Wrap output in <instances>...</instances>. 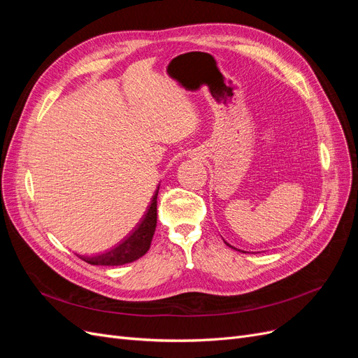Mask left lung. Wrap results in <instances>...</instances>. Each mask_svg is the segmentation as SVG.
Wrapping results in <instances>:
<instances>
[{"label":"left lung","mask_w":358,"mask_h":358,"mask_svg":"<svg viewBox=\"0 0 358 358\" xmlns=\"http://www.w3.org/2000/svg\"><path fill=\"white\" fill-rule=\"evenodd\" d=\"M224 242H225V241H224ZM225 245H227V246H231L230 243H227V242H225ZM231 248H233V246H231Z\"/></svg>","instance_id":"left-lung-1"}]
</instances>
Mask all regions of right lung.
I'll return each mask as SVG.
<instances>
[{
  "label": "right lung",
  "mask_w": 358,
  "mask_h": 358,
  "mask_svg": "<svg viewBox=\"0 0 358 358\" xmlns=\"http://www.w3.org/2000/svg\"><path fill=\"white\" fill-rule=\"evenodd\" d=\"M157 187L152 200H150L146 213L142 216V220L136 225V229L129 233L122 242H119L113 246L110 251L96 255H79L83 262L92 266H122L127 263H133L140 257H143L150 248V242L155 233L157 227V197H158Z\"/></svg>",
  "instance_id": "right-lung-1"
}]
</instances>
